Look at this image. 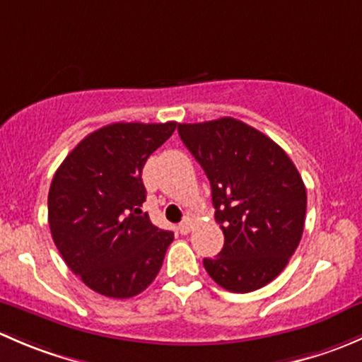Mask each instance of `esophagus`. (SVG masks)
Returning a JSON list of instances; mask_svg holds the SVG:
<instances>
[{
	"mask_svg": "<svg viewBox=\"0 0 362 362\" xmlns=\"http://www.w3.org/2000/svg\"><path fill=\"white\" fill-rule=\"evenodd\" d=\"M191 229H192V218L191 217L184 218V221L178 224V231H180L182 235H187V233H191Z\"/></svg>",
	"mask_w": 362,
	"mask_h": 362,
	"instance_id": "1",
	"label": "esophagus"
}]
</instances>
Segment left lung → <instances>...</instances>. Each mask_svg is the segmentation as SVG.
Returning a JSON list of instances; mask_svg holds the SVG:
<instances>
[{"instance_id":"1","label":"left lung","mask_w":362,"mask_h":362,"mask_svg":"<svg viewBox=\"0 0 362 362\" xmlns=\"http://www.w3.org/2000/svg\"><path fill=\"white\" fill-rule=\"evenodd\" d=\"M178 134L210 180L224 233L208 275L231 293H252L282 273L305 228L306 189L272 138L233 117L178 124Z\"/></svg>"}]
</instances>
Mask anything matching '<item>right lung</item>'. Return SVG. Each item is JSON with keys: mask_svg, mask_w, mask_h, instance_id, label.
Instances as JSON below:
<instances>
[{"mask_svg": "<svg viewBox=\"0 0 362 362\" xmlns=\"http://www.w3.org/2000/svg\"><path fill=\"white\" fill-rule=\"evenodd\" d=\"M177 122H115L87 134L57 168L49 226L57 250L89 289L133 298L158 276L173 233L140 210L141 171Z\"/></svg>", "mask_w": 362, "mask_h": 362, "instance_id": "right-lung-1", "label": "right lung"}]
</instances>
